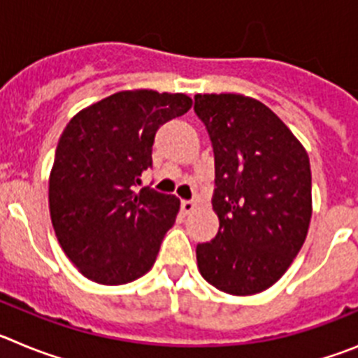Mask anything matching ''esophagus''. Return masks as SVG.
I'll list each match as a JSON object with an SVG mask.
<instances>
[{"mask_svg":"<svg viewBox=\"0 0 358 358\" xmlns=\"http://www.w3.org/2000/svg\"><path fill=\"white\" fill-rule=\"evenodd\" d=\"M195 202H192V201H182L181 202V210H182V213L185 215H189V213H194L195 211Z\"/></svg>","mask_w":358,"mask_h":358,"instance_id":"34e87169","label":"esophagus"}]
</instances>
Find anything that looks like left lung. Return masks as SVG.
<instances>
[{
  "label": "left lung",
  "mask_w": 358,
  "mask_h": 358,
  "mask_svg": "<svg viewBox=\"0 0 358 358\" xmlns=\"http://www.w3.org/2000/svg\"><path fill=\"white\" fill-rule=\"evenodd\" d=\"M215 154L218 233L197 245L215 289L252 296L273 287L301 251L312 218V173L301 141L260 100L195 94Z\"/></svg>",
  "instance_id": "obj_1"
}]
</instances>
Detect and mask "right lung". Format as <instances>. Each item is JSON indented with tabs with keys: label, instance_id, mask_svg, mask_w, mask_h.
Listing matches in <instances>:
<instances>
[{
	"label": "right lung",
	"instance_id": "1",
	"mask_svg": "<svg viewBox=\"0 0 358 358\" xmlns=\"http://www.w3.org/2000/svg\"><path fill=\"white\" fill-rule=\"evenodd\" d=\"M192 103L182 93L118 91L66 125L50 172V217L62 251L87 280L125 285L156 262L181 201L136 186L152 166L159 125Z\"/></svg>",
	"mask_w": 358,
	"mask_h": 358
}]
</instances>
